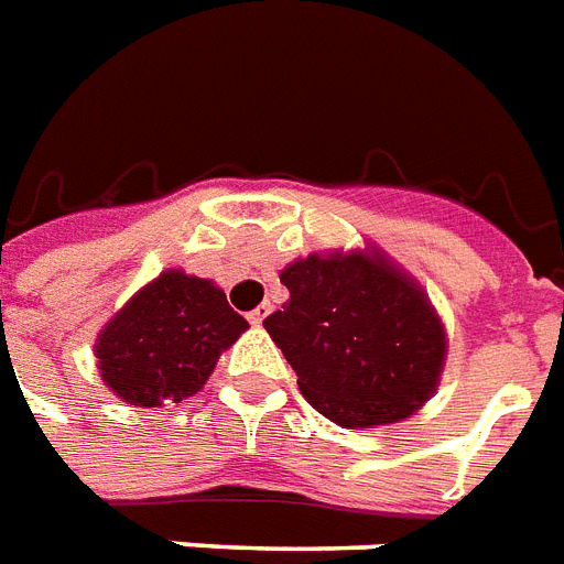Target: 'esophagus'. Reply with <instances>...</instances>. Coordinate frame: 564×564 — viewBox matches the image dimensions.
Instances as JSON below:
<instances>
[{
	"instance_id": "obj_1",
	"label": "esophagus",
	"mask_w": 564,
	"mask_h": 564,
	"mask_svg": "<svg viewBox=\"0 0 564 564\" xmlns=\"http://www.w3.org/2000/svg\"><path fill=\"white\" fill-rule=\"evenodd\" d=\"M268 314H270V303H261L259 308L250 311V317H247V319H250V326H261V323H264V317H268Z\"/></svg>"
}]
</instances>
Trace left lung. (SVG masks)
Returning <instances> with one entry per match:
<instances>
[{"instance_id":"left-lung-1","label":"left lung","mask_w":564,"mask_h":564,"mask_svg":"<svg viewBox=\"0 0 564 564\" xmlns=\"http://www.w3.org/2000/svg\"><path fill=\"white\" fill-rule=\"evenodd\" d=\"M264 319L300 393L335 425H393L436 393L448 332L425 288L376 245L294 259Z\"/></svg>"}]
</instances>
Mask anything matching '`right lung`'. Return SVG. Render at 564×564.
Returning a JSON list of instances; mask_svg holds the SVG:
<instances>
[{"mask_svg":"<svg viewBox=\"0 0 564 564\" xmlns=\"http://www.w3.org/2000/svg\"><path fill=\"white\" fill-rule=\"evenodd\" d=\"M247 328L212 279L169 268L104 323L93 352L112 395L162 408L204 390L220 352Z\"/></svg>","mask_w":564,"mask_h":564,"instance_id":"add662e5","label":"right lung"}]
</instances>
